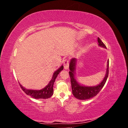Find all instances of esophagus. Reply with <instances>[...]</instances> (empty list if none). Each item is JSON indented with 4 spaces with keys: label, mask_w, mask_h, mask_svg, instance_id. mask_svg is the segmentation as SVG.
<instances>
[{
    "label": "esophagus",
    "mask_w": 128,
    "mask_h": 128,
    "mask_svg": "<svg viewBox=\"0 0 128 128\" xmlns=\"http://www.w3.org/2000/svg\"><path fill=\"white\" fill-rule=\"evenodd\" d=\"M64 66L65 69H68L69 68V61L68 60L66 59L64 62Z\"/></svg>",
    "instance_id": "1"
}]
</instances>
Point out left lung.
Returning <instances> with one entry per match:
<instances>
[{"mask_svg":"<svg viewBox=\"0 0 128 128\" xmlns=\"http://www.w3.org/2000/svg\"><path fill=\"white\" fill-rule=\"evenodd\" d=\"M98 42L99 43L98 45L99 46L106 48V46L103 43V42L100 40L99 37L98 38ZM76 64L77 59L75 58L72 59L70 63H69L70 72H69V73L70 77L72 94L76 98L82 100H86L94 97L102 90V88H103L106 82L108 76V72H109V70H108V69H109V61H107L106 75L104 76L103 80L102 81L101 83H100L97 86H82V85H80L77 82V80L75 78Z\"/></svg>","mask_w":128,"mask_h":128,"instance_id":"obj_1","label":"left lung"}]
</instances>
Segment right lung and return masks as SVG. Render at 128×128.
<instances>
[{
    "label": "right lung",
    "mask_w": 128,
    "mask_h": 128,
    "mask_svg": "<svg viewBox=\"0 0 128 128\" xmlns=\"http://www.w3.org/2000/svg\"><path fill=\"white\" fill-rule=\"evenodd\" d=\"M64 69L63 65L54 72L51 80L50 81L49 83L44 88L40 90H32V89H26L22 86L21 84L20 86L27 95H29L34 99H48L51 97L53 94V85L56 79L60 72Z\"/></svg>",
    "instance_id": "1"
}]
</instances>
